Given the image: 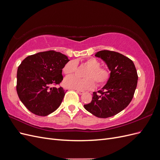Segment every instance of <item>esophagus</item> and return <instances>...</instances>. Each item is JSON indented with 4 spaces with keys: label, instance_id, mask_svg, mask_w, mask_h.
Instances as JSON below:
<instances>
[{
    "label": "esophagus",
    "instance_id": "obj_1",
    "mask_svg": "<svg viewBox=\"0 0 160 160\" xmlns=\"http://www.w3.org/2000/svg\"><path fill=\"white\" fill-rule=\"evenodd\" d=\"M77 93L79 94V95H82L84 93V91H82V90H77Z\"/></svg>",
    "mask_w": 160,
    "mask_h": 160
}]
</instances>
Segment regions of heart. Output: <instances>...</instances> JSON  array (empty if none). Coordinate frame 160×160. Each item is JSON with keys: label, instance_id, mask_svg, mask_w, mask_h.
<instances>
[{"label": "heart", "instance_id": "heart-1", "mask_svg": "<svg viewBox=\"0 0 160 160\" xmlns=\"http://www.w3.org/2000/svg\"><path fill=\"white\" fill-rule=\"evenodd\" d=\"M85 63L90 67V70L86 74V79L72 75L65 79L64 85L65 88L77 90L91 89L95 88V81L98 85H101L107 83L110 77V72L108 69L100 67V62L95 58H89L85 61ZM77 68V63L75 61H70L63 67V72L65 75H71L75 72Z\"/></svg>", "mask_w": 160, "mask_h": 160}]
</instances>
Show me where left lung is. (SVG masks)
Wrapping results in <instances>:
<instances>
[{"instance_id": "left-lung-1", "label": "left lung", "mask_w": 160, "mask_h": 160, "mask_svg": "<svg viewBox=\"0 0 160 160\" xmlns=\"http://www.w3.org/2000/svg\"><path fill=\"white\" fill-rule=\"evenodd\" d=\"M110 71V77L103 88L93 93L91 103L85 109L98 118L112 117L123 110L132 101L138 76L133 62L121 53L108 50L97 52Z\"/></svg>"}]
</instances>
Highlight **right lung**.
<instances>
[{"label": "right lung", "mask_w": 160, "mask_h": 160, "mask_svg": "<svg viewBox=\"0 0 160 160\" xmlns=\"http://www.w3.org/2000/svg\"><path fill=\"white\" fill-rule=\"evenodd\" d=\"M69 61L66 55L55 51L38 52L22 61L17 70V91L31 112L47 116L59 107L66 91L51 85L62 81V69Z\"/></svg>", "instance_id": "right-lung-1"}]
</instances>
